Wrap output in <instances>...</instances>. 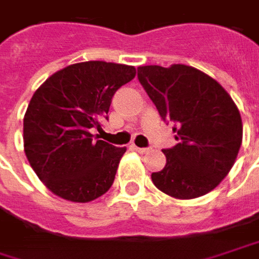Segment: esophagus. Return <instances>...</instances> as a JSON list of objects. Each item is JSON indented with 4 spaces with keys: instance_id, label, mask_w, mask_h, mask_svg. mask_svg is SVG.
Listing matches in <instances>:
<instances>
[{
    "instance_id": "1",
    "label": "esophagus",
    "mask_w": 259,
    "mask_h": 259,
    "mask_svg": "<svg viewBox=\"0 0 259 259\" xmlns=\"http://www.w3.org/2000/svg\"><path fill=\"white\" fill-rule=\"evenodd\" d=\"M133 149L138 151L139 154H146V152H149V148H139V146H135V145H133Z\"/></svg>"
}]
</instances>
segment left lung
<instances>
[{"mask_svg":"<svg viewBox=\"0 0 259 259\" xmlns=\"http://www.w3.org/2000/svg\"><path fill=\"white\" fill-rule=\"evenodd\" d=\"M138 79L164 121H173L177 145L164 149L165 167L154 185L177 199H193L217 188L242 145V118L232 97L201 70L138 67Z\"/></svg>","mask_w":259,"mask_h":259,"instance_id":"1","label":"left lung"}]
</instances>
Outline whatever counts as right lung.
Here are the masks:
<instances>
[{"instance_id": "right-lung-1", "label": "right lung", "mask_w": 259, "mask_h": 259, "mask_svg": "<svg viewBox=\"0 0 259 259\" xmlns=\"http://www.w3.org/2000/svg\"><path fill=\"white\" fill-rule=\"evenodd\" d=\"M135 76L133 66L84 61L36 89L23 118L24 154L54 195L89 202L111 188L126 148L95 142L91 129H101L117 89Z\"/></svg>"}]
</instances>
